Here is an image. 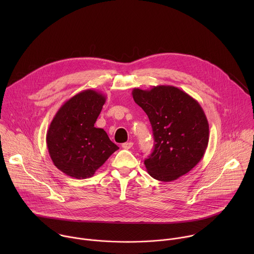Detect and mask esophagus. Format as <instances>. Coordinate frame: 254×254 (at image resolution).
I'll return each mask as SVG.
<instances>
[{
  "mask_svg": "<svg viewBox=\"0 0 254 254\" xmlns=\"http://www.w3.org/2000/svg\"><path fill=\"white\" fill-rule=\"evenodd\" d=\"M132 146H133V142H132V141L125 142V143H123V144H122V147H123L125 150H128V149H130Z\"/></svg>",
  "mask_w": 254,
  "mask_h": 254,
  "instance_id": "esophagus-1",
  "label": "esophagus"
}]
</instances>
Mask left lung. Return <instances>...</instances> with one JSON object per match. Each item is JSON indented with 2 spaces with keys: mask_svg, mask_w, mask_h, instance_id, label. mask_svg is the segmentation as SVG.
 <instances>
[{
  "mask_svg": "<svg viewBox=\"0 0 254 254\" xmlns=\"http://www.w3.org/2000/svg\"><path fill=\"white\" fill-rule=\"evenodd\" d=\"M131 94L153 128L154 151L144 160L149 175L171 182L190 172L203 158L209 141L208 121L199 102L170 85L134 88Z\"/></svg>",
  "mask_w": 254,
  "mask_h": 254,
  "instance_id": "8db88e82",
  "label": "left lung"
}]
</instances>
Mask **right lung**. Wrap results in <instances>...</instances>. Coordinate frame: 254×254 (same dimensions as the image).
Wrapping results in <instances>:
<instances>
[{"instance_id":"obj_1","label":"right lung","mask_w":254,"mask_h":254,"mask_svg":"<svg viewBox=\"0 0 254 254\" xmlns=\"http://www.w3.org/2000/svg\"><path fill=\"white\" fill-rule=\"evenodd\" d=\"M105 102V95L86 89L72 96L59 108L46 134L53 164L75 179L94 175L119 147L94 124Z\"/></svg>"}]
</instances>
